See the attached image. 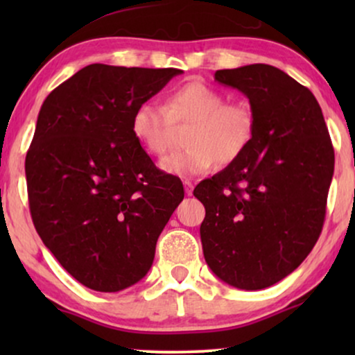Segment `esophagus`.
Instances as JSON below:
<instances>
[{
    "label": "esophagus",
    "mask_w": 355,
    "mask_h": 355,
    "mask_svg": "<svg viewBox=\"0 0 355 355\" xmlns=\"http://www.w3.org/2000/svg\"><path fill=\"white\" fill-rule=\"evenodd\" d=\"M184 189H186V196H192V192H193V184L191 182V181H184Z\"/></svg>",
    "instance_id": "1"
}]
</instances>
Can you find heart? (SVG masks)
<instances>
[{
    "label": "heart",
    "instance_id": "1",
    "mask_svg": "<svg viewBox=\"0 0 355 355\" xmlns=\"http://www.w3.org/2000/svg\"><path fill=\"white\" fill-rule=\"evenodd\" d=\"M182 152L169 155L159 166L174 176L208 173L216 163L231 164L245 152L254 137L250 106L230 103L226 95L202 80H191L169 92L164 106L144 101L135 108L130 129L145 152L162 157L173 139V125H187Z\"/></svg>",
    "mask_w": 355,
    "mask_h": 355
}]
</instances>
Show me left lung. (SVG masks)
<instances>
[{"label":"left lung","mask_w":355,"mask_h":355,"mask_svg":"<svg viewBox=\"0 0 355 355\" xmlns=\"http://www.w3.org/2000/svg\"><path fill=\"white\" fill-rule=\"evenodd\" d=\"M250 101L255 128L244 153L193 189L205 207L203 257L225 283L265 289L293 273L317 244L334 150L317 98L270 64L215 72Z\"/></svg>","instance_id":"1"}]
</instances>
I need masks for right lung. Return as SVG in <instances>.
Listing matches in <instances>:
<instances>
[{
    "label": "right lung",
    "mask_w": 355,
    "mask_h": 355,
    "mask_svg": "<svg viewBox=\"0 0 355 355\" xmlns=\"http://www.w3.org/2000/svg\"><path fill=\"white\" fill-rule=\"evenodd\" d=\"M181 69L90 64L38 113L26 157L33 226L67 273L118 293L148 273L163 227L184 198L134 137L135 108Z\"/></svg>",
    "instance_id": "1"
}]
</instances>
